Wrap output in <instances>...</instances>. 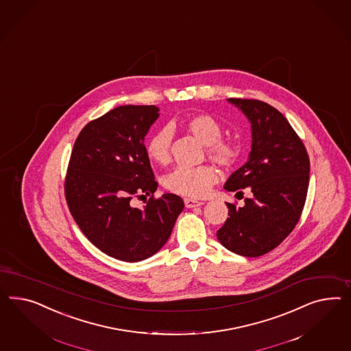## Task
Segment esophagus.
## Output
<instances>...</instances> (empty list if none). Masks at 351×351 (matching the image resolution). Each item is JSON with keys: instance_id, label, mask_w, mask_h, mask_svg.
I'll use <instances>...</instances> for the list:
<instances>
[{"instance_id": "1", "label": "esophagus", "mask_w": 351, "mask_h": 351, "mask_svg": "<svg viewBox=\"0 0 351 351\" xmlns=\"http://www.w3.org/2000/svg\"><path fill=\"white\" fill-rule=\"evenodd\" d=\"M184 203H185L186 208H194V207H199L203 204V202H200V200L190 199V198H185Z\"/></svg>"}]
</instances>
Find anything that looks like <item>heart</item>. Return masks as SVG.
<instances>
[{
    "label": "heart",
    "mask_w": 351,
    "mask_h": 351,
    "mask_svg": "<svg viewBox=\"0 0 351 351\" xmlns=\"http://www.w3.org/2000/svg\"><path fill=\"white\" fill-rule=\"evenodd\" d=\"M182 126L206 144V154L219 167L230 170L241 158V144L232 138H223V128L217 119L208 114H191L184 120ZM172 129L165 126L152 134L145 143V152L149 160L158 165H166L171 160ZM218 180V172L213 166L178 167L165 178V188L190 198H199Z\"/></svg>",
    "instance_id": "heart-1"
}]
</instances>
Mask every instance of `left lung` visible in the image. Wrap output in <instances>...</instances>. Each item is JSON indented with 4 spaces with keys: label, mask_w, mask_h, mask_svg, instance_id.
I'll use <instances>...</instances> for the list:
<instances>
[{
    "label": "left lung",
    "mask_w": 351,
    "mask_h": 351,
    "mask_svg": "<svg viewBox=\"0 0 351 351\" xmlns=\"http://www.w3.org/2000/svg\"><path fill=\"white\" fill-rule=\"evenodd\" d=\"M252 123L249 161L226 181L225 189L252 198L243 207L226 203L228 216L217 231L219 243L239 256H261L278 247L299 222L309 185V157L293 126L271 104L228 98ZM237 197V195H235Z\"/></svg>",
    "instance_id": "8db88e82"
}]
</instances>
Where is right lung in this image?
<instances>
[{
	"mask_svg": "<svg viewBox=\"0 0 351 351\" xmlns=\"http://www.w3.org/2000/svg\"><path fill=\"white\" fill-rule=\"evenodd\" d=\"M156 106H120L86 123L77 135L65 178L71 216L86 239L107 256L139 262L169 240L184 202L176 194L154 198L144 136L160 116ZM149 195L143 210L134 197Z\"/></svg>",
	"mask_w": 351,
	"mask_h": 351,
	"instance_id": "add662e5",
	"label": "right lung"
}]
</instances>
